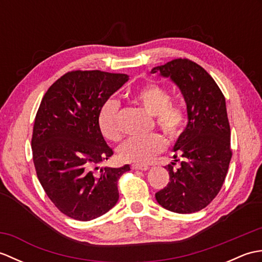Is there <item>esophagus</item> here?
Returning <instances> with one entry per match:
<instances>
[{
    "mask_svg": "<svg viewBox=\"0 0 262 262\" xmlns=\"http://www.w3.org/2000/svg\"><path fill=\"white\" fill-rule=\"evenodd\" d=\"M133 170H141V171H147L149 169V166L145 164H133L132 165Z\"/></svg>",
    "mask_w": 262,
    "mask_h": 262,
    "instance_id": "obj_1",
    "label": "esophagus"
}]
</instances>
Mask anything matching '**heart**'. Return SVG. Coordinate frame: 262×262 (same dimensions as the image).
<instances>
[{
  "instance_id": "obj_1",
  "label": "heart",
  "mask_w": 262,
  "mask_h": 262,
  "mask_svg": "<svg viewBox=\"0 0 262 262\" xmlns=\"http://www.w3.org/2000/svg\"><path fill=\"white\" fill-rule=\"evenodd\" d=\"M134 100L149 115L155 117V122L170 141H177L186 125V110L180 103L171 101L170 92L157 83H149L138 88L133 94ZM119 103L108 100L99 114V127L102 135L110 141L120 137L117 124ZM166 147L164 138L159 134L130 137L118 148L119 157L127 162L146 163Z\"/></svg>"
}]
</instances>
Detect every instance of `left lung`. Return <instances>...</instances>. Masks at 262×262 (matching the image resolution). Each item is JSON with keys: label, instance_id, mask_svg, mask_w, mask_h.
<instances>
[{"label": "left lung", "instance_id": "left-lung-1", "mask_svg": "<svg viewBox=\"0 0 262 262\" xmlns=\"http://www.w3.org/2000/svg\"><path fill=\"white\" fill-rule=\"evenodd\" d=\"M151 73L170 77L187 104L188 124L173 146L170 181L155 193L163 208L190 214L205 208L220 192L232 158L225 98L213 77L190 59L178 58ZM176 162H180L178 169Z\"/></svg>", "mask_w": 262, "mask_h": 262}]
</instances>
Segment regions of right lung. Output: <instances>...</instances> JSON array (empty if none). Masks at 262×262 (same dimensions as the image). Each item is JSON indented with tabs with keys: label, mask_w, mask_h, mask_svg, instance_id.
Here are the masks:
<instances>
[{
	"label": "right lung",
	"mask_w": 262,
	"mask_h": 262,
	"mask_svg": "<svg viewBox=\"0 0 262 262\" xmlns=\"http://www.w3.org/2000/svg\"><path fill=\"white\" fill-rule=\"evenodd\" d=\"M127 81V74L72 71L52 84L39 105L33 164L48 198L71 219L94 220L118 202L117 183L130 168H99L114 154L100 130L99 114Z\"/></svg>",
	"instance_id": "1"
}]
</instances>
